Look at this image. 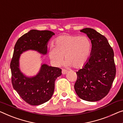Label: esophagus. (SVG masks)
<instances>
[{"mask_svg": "<svg viewBox=\"0 0 123 123\" xmlns=\"http://www.w3.org/2000/svg\"><path fill=\"white\" fill-rule=\"evenodd\" d=\"M68 72V71H67V70H66V69H62V73L63 74H66V73Z\"/></svg>", "mask_w": 123, "mask_h": 123, "instance_id": "esophagus-1", "label": "esophagus"}]
</instances>
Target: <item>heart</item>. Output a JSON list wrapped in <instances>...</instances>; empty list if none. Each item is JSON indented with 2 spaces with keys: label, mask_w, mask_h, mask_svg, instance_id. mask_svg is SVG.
Here are the masks:
<instances>
[{
  "label": "heart",
  "mask_w": 123,
  "mask_h": 123,
  "mask_svg": "<svg viewBox=\"0 0 123 123\" xmlns=\"http://www.w3.org/2000/svg\"><path fill=\"white\" fill-rule=\"evenodd\" d=\"M91 48V43L87 36L63 35L56 38L55 45L50 46L49 56L57 66L63 63L65 56L67 66L80 68L88 59Z\"/></svg>",
  "instance_id": "b5f03b06"
}]
</instances>
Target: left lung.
Listing matches in <instances>:
<instances>
[{"label":"left lung","instance_id":"1","mask_svg":"<svg viewBox=\"0 0 123 123\" xmlns=\"http://www.w3.org/2000/svg\"><path fill=\"white\" fill-rule=\"evenodd\" d=\"M91 40L90 56L82 69L76 72V94L82 99L98 101L109 93L116 74L114 52L105 36L91 28L80 31Z\"/></svg>","mask_w":123,"mask_h":123}]
</instances>
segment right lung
Masks as SVG:
<instances>
[{"label":"right lung","instance_id":"obj_1","mask_svg":"<svg viewBox=\"0 0 123 123\" xmlns=\"http://www.w3.org/2000/svg\"><path fill=\"white\" fill-rule=\"evenodd\" d=\"M54 35V32L49 30H31L20 37L15 45L10 63L12 87L21 98L30 105H40L50 99L54 94L55 82L61 75L62 69L42 63L37 74L29 77L20 70V57L23 52L29 50L46 55L47 43Z\"/></svg>","mask_w":123,"mask_h":123}]
</instances>
